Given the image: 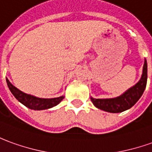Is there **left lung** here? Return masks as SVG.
I'll list each match as a JSON object with an SVG mask.
<instances>
[{
	"label": "left lung",
	"instance_id": "8db88e82",
	"mask_svg": "<svg viewBox=\"0 0 152 152\" xmlns=\"http://www.w3.org/2000/svg\"><path fill=\"white\" fill-rule=\"evenodd\" d=\"M147 81V63L144 60L142 74L141 79L133 86L129 88L124 93L115 97L109 99H94L91 97V102L96 108L109 113H121L129 109L135 104L142 95Z\"/></svg>",
	"mask_w": 152,
	"mask_h": 152
}]
</instances>
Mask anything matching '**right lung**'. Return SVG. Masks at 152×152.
<instances>
[{
    "instance_id": "add662e5",
    "label": "right lung",
    "mask_w": 152,
    "mask_h": 152,
    "mask_svg": "<svg viewBox=\"0 0 152 152\" xmlns=\"http://www.w3.org/2000/svg\"><path fill=\"white\" fill-rule=\"evenodd\" d=\"M6 83L9 87L10 91L15 97L17 100L20 102L22 104L26 106L27 108L34 110H44V109H51L54 106L58 105V104L64 99V95H61L57 98H39L34 95L26 94L23 91H20L16 87L10 82V80L6 78Z\"/></svg>"
}]
</instances>
